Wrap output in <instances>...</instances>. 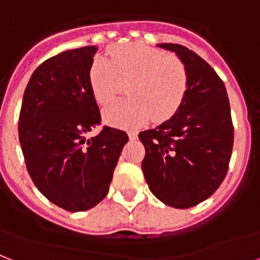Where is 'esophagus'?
<instances>
[{
    "label": "esophagus",
    "mask_w": 260,
    "mask_h": 260,
    "mask_svg": "<svg viewBox=\"0 0 260 260\" xmlns=\"http://www.w3.org/2000/svg\"><path fill=\"white\" fill-rule=\"evenodd\" d=\"M137 136H138V133L137 132H128V138H130V140H136Z\"/></svg>",
    "instance_id": "1"
}]
</instances>
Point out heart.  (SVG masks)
<instances>
[{
    "instance_id": "1",
    "label": "heart",
    "mask_w": 260,
    "mask_h": 260,
    "mask_svg": "<svg viewBox=\"0 0 260 260\" xmlns=\"http://www.w3.org/2000/svg\"><path fill=\"white\" fill-rule=\"evenodd\" d=\"M89 86L100 104L120 92L122 82L130 81L132 98L116 100L103 108V118L116 127L136 128L150 118L170 119L178 111L188 90V73L179 58L142 44L115 47L110 59L98 55L89 66Z\"/></svg>"
}]
</instances>
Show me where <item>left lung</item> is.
<instances>
[{
    "label": "left lung",
    "instance_id": "obj_1",
    "mask_svg": "<svg viewBox=\"0 0 260 260\" xmlns=\"http://www.w3.org/2000/svg\"><path fill=\"white\" fill-rule=\"evenodd\" d=\"M184 63L186 99L172 118L138 134L145 146L142 172L153 195L168 206L188 209L216 192L228 172L233 124L222 80L198 54L161 43Z\"/></svg>",
    "mask_w": 260,
    "mask_h": 260
}]
</instances>
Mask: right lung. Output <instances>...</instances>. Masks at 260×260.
I'll return each instance as SVG.
<instances>
[{
  "label": "right lung",
  "mask_w": 260,
  "mask_h": 260,
  "mask_svg": "<svg viewBox=\"0 0 260 260\" xmlns=\"http://www.w3.org/2000/svg\"><path fill=\"white\" fill-rule=\"evenodd\" d=\"M94 46L48 58L24 90L19 140L38 190L68 212H85L106 198L127 134L104 126L89 86Z\"/></svg>",
  "instance_id": "1"
}]
</instances>
